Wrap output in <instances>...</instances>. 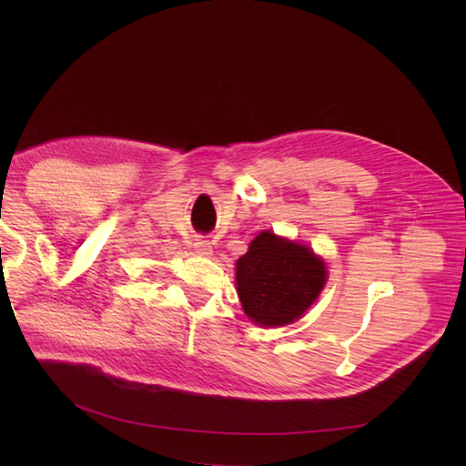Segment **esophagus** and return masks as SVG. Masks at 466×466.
<instances>
[{
    "instance_id": "esophagus-1",
    "label": "esophagus",
    "mask_w": 466,
    "mask_h": 466,
    "mask_svg": "<svg viewBox=\"0 0 466 466\" xmlns=\"http://www.w3.org/2000/svg\"><path fill=\"white\" fill-rule=\"evenodd\" d=\"M194 250L198 252L200 257H209L211 252H214V248H211V243L208 241V238H204V237H198L194 241Z\"/></svg>"
}]
</instances>
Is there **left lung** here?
Masks as SVG:
<instances>
[{
  "label": "left lung",
  "instance_id": "1",
  "mask_svg": "<svg viewBox=\"0 0 466 466\" xmlns=\"http://www.w3.org/2000/svg\"><path fill=\"white\" fill-rule=\"evenodd\" d=\"M327 268L305 245L262 231L237 260V293L250 320L284 327L319 298Z\"/></svg>",
  "mask_w": 466,
  "mask_h": 466
}]
</instances>
